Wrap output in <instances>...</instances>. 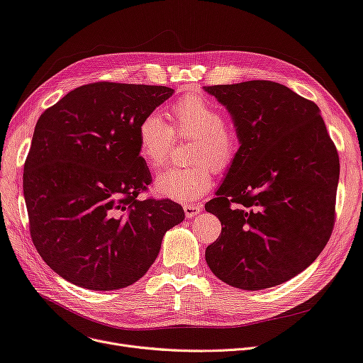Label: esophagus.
<instances>
[{
  "label": "esophagus",
  "mask_w": 363,
  "mask_h": 363,
  "mask_svg": "<svg viewBox=\"0 0 363 363\" xmlns=\"http://www.w3.org/2000/svg\"><path fill=\"white\" fill-rule=\"evenodd\" d=\"M201 211H203V206H201V204H185V206H184V212H185V216H186L188 219L194 218V216L199 215Z\"/></svg>",
  "instance_id": "obj_1"
}]
</instances>
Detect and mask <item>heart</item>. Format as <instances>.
<instances>
[{"mask_svg": "<svg viewBox=\"0 0 363 363\" xmlns=\"http://www.w3.org/2000/svg\"><path fill=\"white\" fill-rule=\"evenodd\" d=\"M169 125L159 113L151 111L141 119L137 130L140 157L151 167H163L178 141L191 140L184 169H166L156 177L155 189L162 197L181 203L201 199L212 185V169H230L240 151L234 125L201 95H185L170 106Z\"/></svg>", "mask_w": 363, "mask_h": 363, "instance_id": "b5f03b06", "label": "heart"}]
</instances>
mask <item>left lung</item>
I'll list each match as a JSON object with an SVG mask.
<instances>
[{"label":"left lung","instance_id":"left-lung-1","mask_svg":"<svg viewBox=\"0 0 363 363\" xmlns=\"http://www.w3.org/2000/svg\"><path fill=\"white\" fill-rule=\"evenodd\" d=\"M204 91L231 113L241 144L206 204L223 225L206 262L235 289L274 287L306 269L331 237L337 148L319 107L285 85L247 81Z\"/></svg>","mask_w":363,"mask_h":363}]
</instances>
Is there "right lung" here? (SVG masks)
Listing matches in <instances>:
<instances>
[{"mask_svg": "<svg viewBox=\"0 0 363 363\" xmlns=\"http://www.w3.org/2000/svg\"><path fill=\"white\" fill-rule=\"evenodd\" d=\"M172 94L94 82L38 119L23 172L29 231L43 260L69 282L95 291L128 287L156 260L164 233L184 220L175 201L138 199L151 182L138 125Z\"/></svg>", "mask_w": 363, "mask_h": 363, "instance_id": "1", "label": "right lung"}]
</instances>
